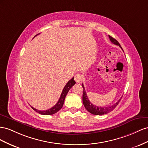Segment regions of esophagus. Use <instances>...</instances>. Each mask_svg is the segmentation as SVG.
Masks as SVG:
<instances>
[{
  "mask_svg": "<svg viewBox=\"0 0 148 148\" xmlns=\"http://www.w3.org/2000/svg\"><path fill=\"white\" fill-rule=\"evenodd\" d=\"M83 79V75L81 73H77L74 76V80L75 82H80Z\"/></svg>",
  "mask_w": 148,
  "mask_h": 148,
  "instance_id": "obj_1",
  "label": "esophagus"
}]
</instances>
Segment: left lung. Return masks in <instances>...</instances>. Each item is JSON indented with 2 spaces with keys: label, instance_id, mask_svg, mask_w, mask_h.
Instances as JSON below:
<instances>
[{
  "label": "left lung",
  "instance_id": "obj_1",
  "mask_svg": "<svg viewBox=\"0 0 148 148\" xmlns=\"http://www.w3.org/2000/svg\"><path fill=\"white\" fill-rule=\"evenodd\" d=\"M109 36V38L111 42L112 43L115 44L116 45L119 46L122 49V48L121 47V46L120 45V43L118 42V41L116 40H115V38H113V37H112L111 36ZM123 50V49H122ZM82 86L83 87V95H82V102H83V104L84 105V107L86 108L88 112H89L90 113L93 114V115H104V114H107L109 112H112V110H113V109L115 108L116 106L117 105L119 104V103L120 102V101L121 99L116 102L115 104L112 105L110 106H108V107H98V106H96V105L92 104L89 100L88 99V97L87 95L86 92L85 90V88H84V84H82Z\"/></svg>",
  "mask_w": 148,
  "mask_h": 148
}]
</instances>
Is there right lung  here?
Listing matches in <instances>:
<instances>
[{
	"label": "right lung",
	"instance_id": "add662e5",
	"mask_svg": "<svg viewBox=\"0 0 148 148\" xmlns=\"http://www.w3.org/2000/svg\"><path fill=\"white\" fill-rule=\"evenodd\" d=\"M75 84V82L74 80V77H73L70 80V81H68V82L66 84V85L64 86V88H63V90L62 91L61 95L60 96V99H59V100H58V102L52 108H51L47 110L41 111V110H37L35 108H33V107H31L33 110H34L35 112H38L40 114H41V115H53V114L57 113L59 110H60L61 108L62 107L63 104H64V102L66 96L67 94V92H69V90H70V88L72 87H73Z\"/></svg>",
	"mask_w": 148,
	"mask_h": 148
}]
</instances>
